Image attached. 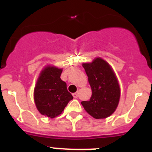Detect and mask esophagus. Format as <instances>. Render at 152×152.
<instances>
[{
  "instance_id": "34e87169",
  "label": "esophagus",
  "mask_w": 152,
  "mask_h": 152,
  "mask_svg": "<svg viewBox=\"0 0 152 152\" xmlns=\"http://www.w3.org/2000/svg\"><path fill=\"white\" fill-rule=\"evenodd\" d=\"M72 95H73V96H74V97H75V98H77V96H78V93H77V92L74 93V94H72Z\"/></svg>"
}]
</instances>
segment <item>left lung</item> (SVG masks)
Here are the masks:
<instances>
[{
  "instance_id": "left-lung-1",
  "label": "left lung",
  "mask_w": 152,
  "mask_h": 152,
  "mask_svg": "<svg viewBox=\"0 0 152 152\" xmlns=\"http://www.w3.org/2000/svg\"><path fill=\"white\" fill-rule=\"evenodd\" d=\"M82 66L88 75L92 95L90 100L82 101L81 104L94 118L105 119L115 112L119 104L120 88L116 75L101 58L84 63Z\"/></svg>"
}]
</instances>
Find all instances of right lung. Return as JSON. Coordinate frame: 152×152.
I'll use <instances>...</instances> for the list:
<instances>
[{
  "label": "right lung",
  "mask_w": 152,
  "mask_h": 152,
  "mask_svg": "<svg viewBox=\"0 0 152 152\" xmlns=\"http://www.w3.org/2000/svg\"><path fill=\"white\" fill-rule=\"evenodd\" d=\"M62 69L46 66L41 72L34 89V101L39 112L55 118L62 113L72 95L67 90L66 83L60 76Z\"/></svg>",
  "instance_id": "1"
}]
</instances>
